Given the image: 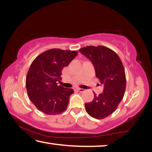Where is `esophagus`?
I'll list each match as a JSON object with an SVG mask.
<instances>
[{
    "instance_id": "esophagus-1",
    "label": "esophagus",
    "mask_w": 152,
    "mask_h": 152,
    "mask_svg": "<svg viewBox=\"0 0 152 152\" xmlns=\"http://www.w3.org/2000/svg\"><path fill=\"white\" fill-rule=\"evenodd\" d=\"M76 91L77 92H82L84 91V89L83 88H76Z\"/></svg>"
}]
</instances>
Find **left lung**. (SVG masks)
I'll return each mask as SVG.
<instances>
[{"label":"left lung","instance_id":"1","mask_svg":"<svg viewBox=\"0 0 152 152\" xmlns=\"http://www.w3.org/2000/svg\"><path fill=\"white\" fill-rule=\"evenodd\" d=\"M80 51L93 64L96 77L104 85L103 93L85 103V108L90 116L103 119L113 114L124 98L126 88V77L123 63L117 54L104 46H88Z\"/></svg>","mask_w":152,"mask_h":152}]
</instances>
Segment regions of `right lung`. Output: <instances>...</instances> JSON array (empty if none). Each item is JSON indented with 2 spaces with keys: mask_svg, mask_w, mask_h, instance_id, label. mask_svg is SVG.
I'll return each instance as SVG.
<instances>
[{
  "mask_svg": "<svg viewBox=\"0 0 152 152\" xmlns=\"http://www.w3.org/2000/svg\"><path fill=\"white\" fill-rule=\"evenodd\" d=\"M77 51L51 49L42 53L31 64L26 77V88L36 108L48 115L60 114L67 108L72 88L58 85L61 71L75 58Z\"/></svg>",
  "mask_w": 152,
  "mask_h": 152,
  "instance_id": "obj_1",
  "label": "right lung"
}]
</instances>
